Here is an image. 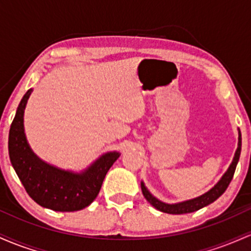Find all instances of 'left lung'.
<instances>
[{
    "instance_id": "left-lung-1",
    "label": "left lung",
    "mask_w": 251,
    "mask_h": 251,
    "mask_svg": "<svg viewBox=\"0 0 251 251\" xmlns=\"http://www.w3.org/2000/svg\"><path fill=\"white\" fill-rule=\"evenodd\" d=\"M241 146H242V137H241V131L238 129V146L235 152V157L234 159H232V163L230 164L229 169L226 170V174L223 175V177L221 178V180L216 184L214 188L209 190V191L205 192L204 195L200 196V197L194 198V200L185 201H180V203H177V204H166V203H163V201H160L159 200H157L154 196L150 194L149 190L146 189L145 184L142 181V192L144 197H145L146 201H148L152 206H154L157 210H159V211L162 212H166V214H172V215L189 214V212L197 211V210L209 205V204H211L212 201L217 200L218 197H221V196L224 194V191H226L227 186H229L230 181H231L232 177H234L238 159H240Z\"/></svg>"
}]
</instances>
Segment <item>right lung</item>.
<instances>
[{
	"label": "right lung",
	"instance_id": "add662e5",
	"mask_svg": "<svg viewBox=\"0 0 251 251\" xmlns=\"http://www.w3.org/2000/svg\"><path fill=\"white\" fill-rule=\"evenodd\" d=\"M33 89H28L10 125L8 150L11 165L27 194L39 205L54 211H77L97 198L103 178L119 152H107L82 172L65 171L40 159L31 151L25 134V108Z\"/></svg>",
	"mask_w": 251,
	"mask_h": 251
}]
</instances>
